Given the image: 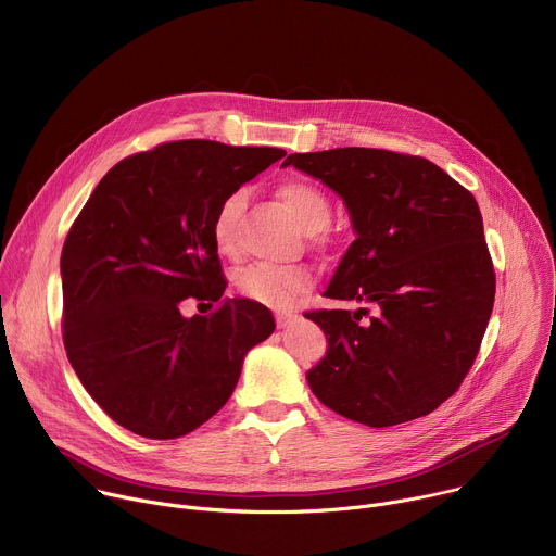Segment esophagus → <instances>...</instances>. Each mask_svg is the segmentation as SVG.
Instances as JSON below:
<instances>
[{
	"mask_svg": "<svg viewBox=\"0 0 556 556\" xmlns=\"http://www.w3.org/2000/svg\"><path fill=\"white\" fill-rule=\"evenodd\" d=\"M299 319V314L296 312H277V326L279 328H286L288 324H292V321H296Z\"/></svg>",
	"mask_w": 556,
	"mask_h": 556,
	"instance_id": "1",
	"label": "esophagus"
}]
</instances>
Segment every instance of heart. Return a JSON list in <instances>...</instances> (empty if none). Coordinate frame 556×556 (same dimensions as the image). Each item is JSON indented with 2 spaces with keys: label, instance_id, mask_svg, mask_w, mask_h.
<instances>
[{
  "label": "heart",
  "instance_id": "heart-1",
  "mask_svg": "<svg viewBox=\"0 0 556 556\" xmlns=\"http://www.w3.org/2000/svg\"><path fill=\"white\" fill-rule=\"evenodd\" d=\"M279 200L292 215V219L307 232L324 230L332 217V204L328 195L312 182L286 180L277 189ZM247 204L244 191L228 193L211 222V237L219 253L230 255L237 249V219H240ZM237 290L249 301L283 309L292 301L309 290L312 273L305 266H270L255 264L244 268L235 279Z\"/></svg>",
  "mask_w": 556,
  "mask_h": 556
}]
</instances>
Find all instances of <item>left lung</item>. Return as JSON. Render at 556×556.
<instances>
[{
  "label": "left lung",
  "instance_id": "1",
  "mask_svg": "<svg viewBox=\"0 0 556 556\" xmlns=\"http://www.w3.org/2000/svg\"><path fill=\"white\" fill-rule=\"evenodd\" d=\"M283 165L345 200L358 237L324 296L367 303L303 314L330 343L307 371L309 389L332 412L376 429L431 414L478 358L495 303L478 202L412 153L343 147L290 153Z\"/></svg>",
  "mask_w": 556,
  "mask_h": 556
}]
</instances>
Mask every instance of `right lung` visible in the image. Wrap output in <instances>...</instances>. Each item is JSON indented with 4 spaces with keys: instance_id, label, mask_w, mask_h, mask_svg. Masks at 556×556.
Segmentation results:
<instances>
[{
    "instance_id": "obj_1",
    "label": "right lung",
    "mask_w": 556,
    "mask_h": 556,
    "mask_svg": "<svg viewBox=\"0 0 556 556\" xmlns=\"http://www.w3.org/2000/svg\"><path fill=\"white\" fill-rule=\"evenodd\" d=\"M286 151L174 140L116 163L78 213L61 251L67 361L121 427L174 440L215 416L247 352L275 332L249 299L226 301L211 237L219 202ZM193 298L214 309L185 320Z\"/></svg>"
}]
</instances>
